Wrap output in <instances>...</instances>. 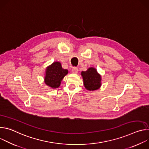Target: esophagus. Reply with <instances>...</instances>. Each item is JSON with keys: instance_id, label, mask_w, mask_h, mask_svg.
I'll return each instance as SVG.
<instances>
[{"instance_id": "1", "label": "esophagus", "mask_w": 149, "mask_h": 149, "mask_svg": "<svg viewBox=\"0 0 149 149\" xmlns=\"http://www.w3.org/2000/svg\"><path fill=\"white\" fill-rule=\"evenodd\" d=\"M72 72L74 74H77L78 72V68L77 67H74L72 70Z\"/></svg>"}]
</instances>
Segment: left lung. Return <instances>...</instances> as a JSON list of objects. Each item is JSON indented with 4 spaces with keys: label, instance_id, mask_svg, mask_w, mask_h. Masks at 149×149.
<instances>
[{
    "label": "left lung",
    "instance_id": "8db88e82",
    "mask_svg": "<svg viewBox=\"0 0 149 149\" xmlns=\"http://www.w3.org/2000/svg\"><path fill=\"white\" fill-rule=\"evenodd\" d=\"M81 74L84 87L87 90L94 91L100 88L101 86V77L95 68H89L86 71H82Z\"/></svg>",
    "mask_w": 149,
    "mask_h": 149
}]
</instances>
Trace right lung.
I'll return each mask as SVG.
<instances>
[{
  "instance_id": "obj_1",
  "label": "right lung",
  "mask_w": 149,
  "mask_h": 149,
  "mask_svg": "<svg viewBox=\"0 0 149 149\" xmlns=\"http://www.w3.org/2000/svg\"><path fill=\"white\" fill-rule=\"evenodd\" d=\"M68 73L67 70L62 68L60 62H54L46 69L45 83L52 88H58L61 81Z\"/></svg>"
}]
</instances>
